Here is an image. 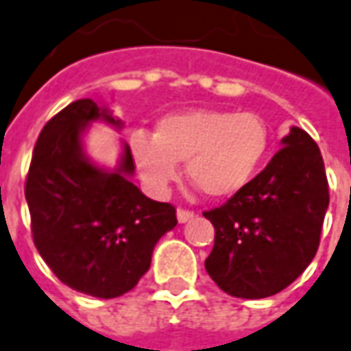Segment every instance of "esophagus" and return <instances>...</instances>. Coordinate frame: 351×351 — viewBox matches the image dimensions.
Instances as JSON below:
<instances>
[{
	"label": "esophagus",
	"mask_w": 351,
	"mask_h": 351,
	"mask_svg": "<svg viewBox=\"0 0 351 351\" xmlns=\"http://www.w3.org/2000/svg\"><path fill=\"white\" fill-rule=\"evenodd\" d=\"M176 218H178V222H180V224H184V222H188L190 218H193V210L178 209L176 210Z\"/></svg>",
	"instance_id": "obj_1"
}]
</instances>
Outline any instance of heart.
<instances>
[{
  "instance_id": "b5f03b06",
  "label": "heart",
  "mask_w": 351,
  "mask_h": 351,
  "mask_svg": "<svg viewBox=\"0 0 351 351\" xmlns=\"http://www.w3.org/2000/svg\"><path fill=\"white\" fill-rule=\"evenodd\" d=\"M266 121L251 112L197 108L163 116L154 138L136 134L131 156L144 184L165 195L185 163L190 180L203 192L224 199L245 190L261 171L269 150Z\"/></svg>"
}]
</instances>
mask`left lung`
Wrapping results in <instances>:
<instances>
[{
    "label": "left lung",
    "mask_w": 351,
    "mask_h": 351,
    "mask_svg": "<svg viewBox=\"0 0 351 351\" xmlns=\"http://www.w3.org/2000/svg\"><path fill=\"white\" fill-rule=\"evenodd\" d=\"M283 148L252 182L217 209L215 247L205 261L210 279L235 298H266L283 291L313 261L329 182L310 134L291 127Z\"/></svg>",
    "instance_id": "8db88e82"
}]
</instances>
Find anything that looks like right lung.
I'll return each mask as SVG.
<instances>
[{
  "instance_id": "1",
  "label": "right lung",
  "mask_w": 351,
  "mask_h": 351,
  "mask_svg": "<svg viewBox=\"0 0 351 351\" xmlns=\"http://www.w3.org/2000/svg\"><path fill=\"white\" fill-rule=\"evenodd\" d=\"M90 121L123 125L95 100L68 104L39 133L24 193L34 243L56 278L85 295L116 298L148 271L159 237L176 226V209L131 182L127 144L114 171L90 163L82 144Z\"/></svg>"
}]
</instances>
